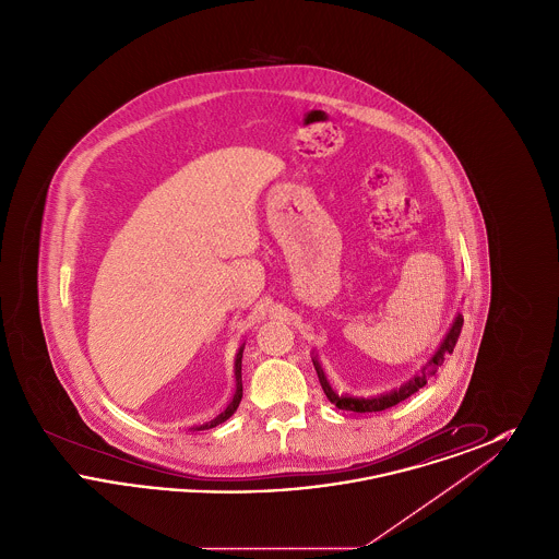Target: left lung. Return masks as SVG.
Instances as JSON below:
<instances>
[{
  "instance_id": "obj_1",
  "label": "left lung",
  "mask_w": 559,
  "mask_h": 559,
  "mask_svg": "<svg viewBox=\"0 0 559 559\" xmlns=\"http://www.w3.org/2000/svg\"><path fill=\"white\" fill-rule=\"evenodd\" d=\"M461 326H463V317L456 314L454 320H452L449 333L444 335V340L440 342L438 349L431 354V358L421 367V371L417 372L415 377H411V379H408L406 383H402L400 388H394V390L383 392V394H377V396H369V399H358V396H347V394L340 396V394L333 392V388L329 385L326 374L322 371L317 356L312 358V362H314V369H317L320 385H322L326 399L331 400L337 408H342V411H354V413H377V411H385V408H390V406H396L399 402L408 399V396H413L415 392H419V390L426 385L427 379H429L431 374H436L438 367H442L444 358H447L449 354H452V349L456 346V340H459V335H461Z\"/></svg>"
}]
</instances>
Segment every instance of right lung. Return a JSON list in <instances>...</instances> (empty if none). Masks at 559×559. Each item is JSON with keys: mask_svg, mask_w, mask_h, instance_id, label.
Wrapping results in <instances>:
<instances>
[{"mask_svg": "<svg viewBox=\"0 0 559 559\" xmlns=\"http://www.w3.org/2000/svg\"><path fill=\"white\" fill-rule=\"evenodd\" d=\"M242 349H245V344L239 347V352H237V358H235V379H237V390H235V394H233V400L228 402V406L217 415V417H213L212 421H207V424H203V426L192 427V429H212V427L219 426V424H224L226 419H230L233 415H235V411L239 408L240 399H242V377H240V362H242Z\"/></svg>", "mask_w": 559, "mask_h": 559, "instance_id": "1", "label": "right lung"}]
</instances>
